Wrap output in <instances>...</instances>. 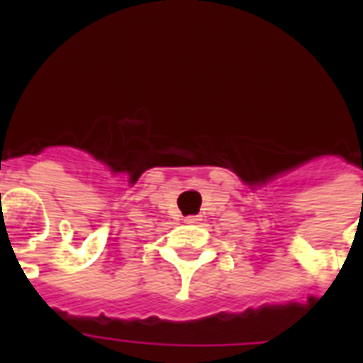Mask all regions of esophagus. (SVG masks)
I'll use <instances>...</instances> for the list:
<instances>
[{
	"mask_svg": "<svg viewBox=\"0 0 363 363\" xmlns=\"http://www.w3.org/2000/svg\"><path fill=\"white\" fill-rule=\"evenodd\" d=\"M184 222H186V224H199V222H201V216L199 215L186 216V218H184Z\"/></svg>",
	"mask_w": 363,
	"mask_h": 363,
	"instance_id": "1",
	"label": "esophagus"
}]
</instances>
